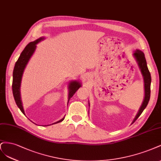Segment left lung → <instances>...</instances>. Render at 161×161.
Masks as SVG:
<instances>
[{
    "instance_id": "1",
    "label": "left lung",
    "mask_w": 161,
    "mask_h": 161,
    "mask_svg": "<svg viewBox=\"0 0 161 161\" xmlns=\"http://www.w3.org/2000/svg\"><path fill=\"white\" fill-rule=\"evenodd\" d=\"M133 55L137 61L139 68L141 69L142 75L143 76L144 83V93H145L142 104L141 107L140 108L137 115L136 116L135 118H134V122L136 120V119L140 116H141V114L144 111L145 108L147 106L150 97V84H151V76H150V74L147 64V61H146V59H145L144 54L142 51H141V50L136 49L135 51H134Z\"/></svg>"
}]
</instances>
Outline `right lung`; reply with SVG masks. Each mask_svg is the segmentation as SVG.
<instances>
[{
    "mask_svg": "<svg viewBox=\"0 0 161 161\" xmlns=\"http://www.w3.org/2000/svg\"><path fill=\"white\" fill-rule=\"evenodd\" d=\"M44 37H40L39 39L35 40L33 42L29 43L27 46L25 47L24 50L20 53L18 60L17 61L16 64H15L14 70H13V84H12V89H13V94L15 102H16L17 106L23 112V114H25V112L23 110V107L22 105V102L20 100V82H21V79L24 69L26 67V65H27L28 62L31 58V56L34 53L35 49H36V45L39 43L41 41L43 40ZM81 86V83L78 81H71L69 89V98H68V102L70 98L74 96V94L77 91V90ZM64 120V118H62L61 120L58 121L54 124L59 123L62 122Z\"/></svg>",
    "mask_w": 161,
    "mask_h": 161,
    "instance_id": "obj_1",
    "label": "right lung"
}]
</instances>
